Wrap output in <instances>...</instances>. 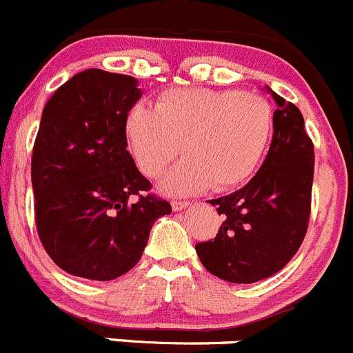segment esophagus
<instances>
[{"label": "esophagus", "instance_id": "esophagus-1", "mask_svg": "<svg viewBox=\"0 0 353 353\" xmlns=\"http://www.w3.org/2000/svg\"><path fill=\"white\" fill-rule=\"evenodd\" d=\"M191 205V201H181V200H174L172 201V208L174 210H184V208H188Z\"/></svg>", "mask_w": 353, "mask_h": 353}]
</instances>
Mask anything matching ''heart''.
Masks as SVG:
<instances>
[{
	"mask_svg": "<svg viewBox=\"0 0 353 353\" xmlns=\"http://www.w3.org/2000/svg\"><path fill=\"white\" fill-rule=\"evenodd\" d=\"M124 131L136 165L152 179L177 159L183 143L186 159L162 181L165 193L228 191L246 183L262 162L272 108L253 93L177 88L160 94L153 108L134 105Z\"/></svg>",
	"mask_w": 353,
	"mask_h": 353,
	"instance_id": "obj_1",
	"label": "heart"
}]
</instances>
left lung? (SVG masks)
I'll return each mask as SVG.
<instances>
[{
    "mask_svg": "<svg viewBox=\"0 0 353 353\" xmlns=\"http://www.w3.org/2000/svg\"><path fill=\"white\" fill-rule=\"evenodd\" d=\"M268 93L278 105L268 157L241 190L210 200L224 222L214 239L194 246L210 274L238 285L256 283L281 271L309 228L312 139L303 128L302 112L271 88Z\"/></svg>",
    "mask_w": 353,
    "mask_h": 353,
    "instance_id": "obj_1",
    "label": "left lung"
}]
</instances>
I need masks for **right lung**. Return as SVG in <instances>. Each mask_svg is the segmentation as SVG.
<instances>
[{
    "label": "right lung",
    "instance_id": "right-lung-1",
    "mask_svg": "<svg viewBox=\"0 0 353 353\" xmlns=\"http://www.w3.org/2000/svg\"><path fill=\"white\" fill-rule=\"evenodd\" d=\"M139 98L131 75L88 68L43 110L30 165L37 234L58 268L77 278L110 281L131 271L153 222L172 212L148 193L128 152L125 115Z\"/></svg>",
    "mask_w": 353,
    "mask_h": 353
}]
</instances>
